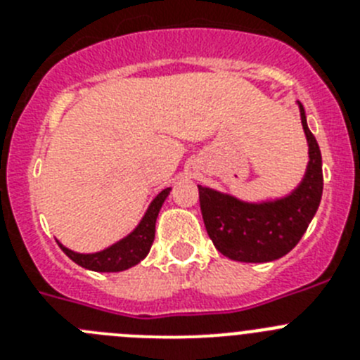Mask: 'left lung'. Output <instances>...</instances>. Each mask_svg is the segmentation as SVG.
Returning <instances> with one entry per match:
<instances>
[{"mask_svg":"<svg viewBox=\"0 0 360 360\" xmlns=\"http://www.w3.org/2000/svg\"><path fill=\"white\" fill-rule=\"evenodd\" d=\"M307 136L308 162L301 182L285 196L243 200L198 186L203 224L216 249L241 263H269L290 252L316 216L323 196V158L307 115L297 103Z\"/></svg>","mask_w":360,"mask_h":360,"instance_id":"obj_1","label":"left lung"}]
</instances>
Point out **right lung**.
I'll return each mask as SVG.
<instances>
[{"mask_svg": "<svg viewBox=\"0 0 360 360\" xmlns=\"http://www.w3.org/2000/svg\"><path fill=\"white\" fill-rule=\"evenodd\" d=\"M171 187H165L158 193L151 203L146 209L144 216L141 221L135 225L133 231H129L124 238H120L115 243L108 245L106 249L97 250V252H75L68 249L61 241L57 240L63 252L77 263L79 266L86 270H94V272H122L131 266L139 265L149 254L153 240H155V225H157L158 212L164 205L165 198L169 196Z\"/></svg>", "mask_w": 360, "mask_h": 360, "instance_id": "add662e5", "label": "right lung"}]
</instances>
